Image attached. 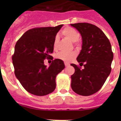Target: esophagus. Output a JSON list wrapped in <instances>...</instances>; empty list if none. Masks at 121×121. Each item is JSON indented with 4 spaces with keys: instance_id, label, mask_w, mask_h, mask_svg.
Segmentation results:
<instances>
[{
    "instance_id": "obj_1",
    "label": "esophagus",
    "mask_w": 121,
    "mask_h": 121,
    "mask_svg": "<svg viewBox=\"0 0 121 121\" xmlns=\"http://www.w3.org/2000/svg\"><path fill=\"white\" fill-rule=\"evenodd\" d=\"M64 64H65V66L66 67H68L69 65H70L69 63H64Z\"/></svg>"
}]
</instances>
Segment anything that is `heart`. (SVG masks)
Instances as JSON below:
<instances>
[{"mask_svg": "<svg viewBox=\"0 0 121 121\" xmlns=\"http://www.w3.org/2000/svg\"><path fill=\"white\" fill-rule=\"evenodd\" d=\"M61 34L65 38L74 43L77 41L80 38L79 33L75 29L70 27H67L64 28L61 31ZM58 42H59V37L58 36H56L54 40V49L57 48ZM76 55L75 52H70V53L60 52L57 54L56 57L65 63H69L76 57Z\"/></svg>", "mask_w": 121, "mask_h": 121, "instance_id": "heart-1", "label": "heart"}]
</instances>
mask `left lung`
Wrapping results in <instances>:
<instances>
[{"label": "left lung", "mask_w": 121, "mask_h": 121, "mask_svg": "<svg viewBox=\"0 0 121 121\" xmlns=\"http://www.w3.org/2000/svg\"><path fill=\"white\" fill-rule=\"evenodd\" d=\"M81 34L82 49L77 58L83 65L81 69L71 64L75 73L71 76L72 90L77 94L89 96L98 92L111 71L113 54L111 45L103 31L88 23L71 24Z\"/></svg>", "instance_id": "1"}]
</instances>
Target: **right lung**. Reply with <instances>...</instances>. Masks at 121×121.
Listing matches in <instances>:
<instances>
[{
	"label": "right lung",
	"instance_id": "add662e5",
	"mask_svg": "<svg viewBox=\"0 0 121 121\" xmlns=\"http://www.w3.org/2000/svg\"><path fill=\"white\" fill-rule=\"evenodd\" d=\"M63 24L38 27L24 33L17 41L12 56L14 74L24 89L31 94L44 96L56 86V78L64 68V62L55 59L48 67L45 59L53 60L54 40Z\"/></svg>",
	"mask_w": 121,
	"mask_h": 121
}]
</instances>
